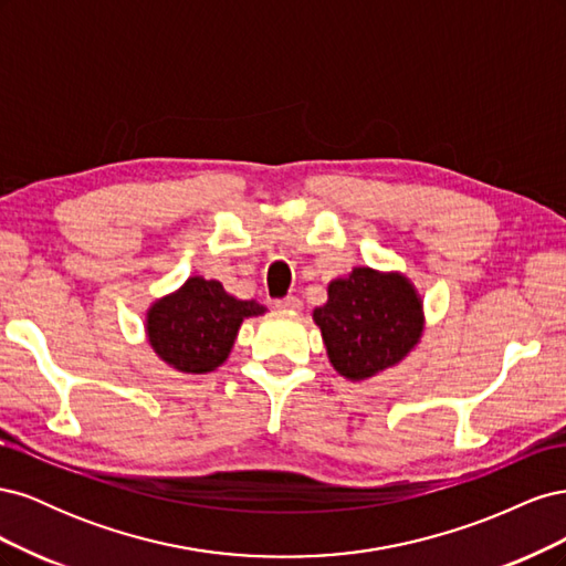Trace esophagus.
<instances>
[{
	"instance_id": "1",
	"label": "esophagus",
	"mask_w": 566,
	"mask_h": 566,
	"mask_svg": "<svg viewBox=\"0 0 566 566\" xmlns=\"http://www.w3.org/2000/svg\"><path fill=\"white\" fill-rule=\"evenodd\" d=\"M276 306L281 312H300L302 302L297 297H283V300H276Z\"/></svg>"
}]
</instances>
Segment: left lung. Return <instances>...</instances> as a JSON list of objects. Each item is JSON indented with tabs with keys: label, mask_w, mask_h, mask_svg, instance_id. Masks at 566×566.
<instances>
[{
	"label": "left lung",
	"mask_w": 566,
	"mask_h": 566,
	"mask_svg": "<svg viewBox=\"0 0 566 566\" xmlns=\"http://www.w3.org/2000/svg\"><path fill=\"white\" fill-rule=\"evenodd\" d=\"M333 368L347 380H368L410 354L422 335V300L401 273L356 266L328 285L314 310Z\"/></svg>",
	"instance_id": "8db88e82"
}]
</instances>
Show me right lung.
<instances>
[{
    "mask_svg": "<svg viewBox=\"0 0 566 566\" xmlns=\"http://www.w3.org/2000/svg\"><path fill=\"white\" fill-rule=\"evenodd\" d=\"M266 306L254 300H235L219 281L188 279L146 314V335L167 366L181 373H210L229 358L238 328L250 316H262Z\"/></svg>",
    "mask_w": 566,
    "mask_h": 566,
    "instance_id": "1",
    "label": "right lung"
}]
</instances>
